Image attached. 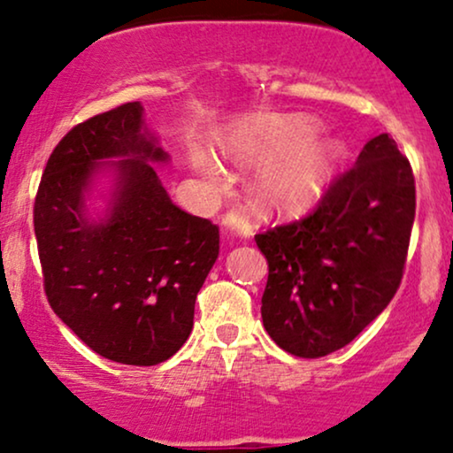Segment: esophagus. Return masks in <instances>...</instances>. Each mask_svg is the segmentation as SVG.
<instances>
[{
  "instance_id": "1",
  "label": "esophagus",
  "mask_w": 453,
  "mask_h": 453,
  "mask_svg": "<svg viewBox=\"0 0 453 453\" xmlns=\"http://www.w3.org/2000/svg\"><path fill=\"white\" fill-rule=\"evenodd\" d=\"M221 223L227 227V230L234 232L240 238L246 240V238L253 236V226H250L249 217H244L242 213H238V211H227V213L223 215Z\"/></svg>"
}]
</instances>
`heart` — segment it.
<instances>
[{"label": "heart", "instance_id": "heart-1", "mask_svg": "<svg viewBox=\"0 0 453 453\" xmlns=\"http://www.w3.org/2000/svg\"><path fill=\"white\" fill-rule=\"evenodd\" d=\"M311 129L307 119L284 117L249 125L227 140V150L249 163L285 154L257 190L263 207L299 209L324 192L341 157V146L330 137H307Z\"/></svg>", "mask_w": 453, "mask_h": 453}]
</instances>
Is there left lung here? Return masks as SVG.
<instances>
[{"instance_id": "left-lung-1", "label": "left lung", "mask_w": 453, "mask_h": 453, "mask_svg": "<svg viewBox=\"0 0 453 453\" xmlns=\"http://www.w3.org/2000/svg\"><path fill=\"white\" fill-rule=\"evenodd\" d=\"M414 215L410 160L380 134L307 215L257 234L269 265L261 318L273 342L305 359L349 345L397 293Z\"/></svg>"}]
</instances>
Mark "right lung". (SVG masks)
<instances>
[{
  "label": "right lung",
  "instance_id": "obj_1",
  "mask_svg": "<svg viewBox=\"0 0 453 453\" xmlns=\"http://www.w3.org/2000/svg\"><path fill=\"white\" fill-rule=\"evenodd\" d=\"M114 156L126 158L112 164L122 192L109 221L91 226L82 190L97 160ZM165 158L142 134L140 102H127L62 137L33 204L50 307L91 351L117 364L157 365L180 351L219 255V227L175 207L165 192L150 163Z\"/></svg>",
  "mask_w": 453,
  "mask_h": 453
}]
</instances>
